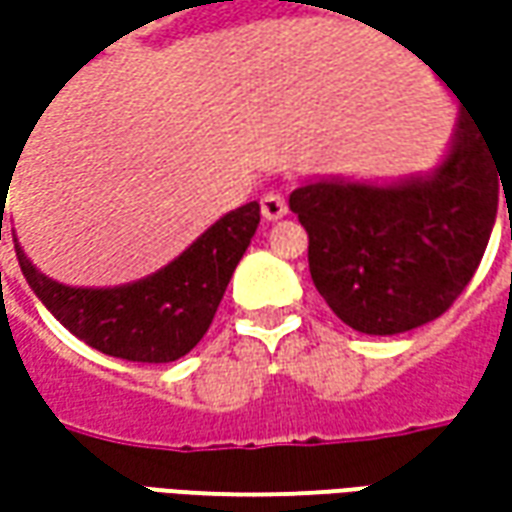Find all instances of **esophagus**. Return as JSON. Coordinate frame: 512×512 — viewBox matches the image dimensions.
I'll use <instances>...</instances> for the list:
<instances>
[{"label": "esophagus", "instance_id": "1", "mask_svg": "<svg viewBox=\"0 0 512 512\" xmlns=\"http://www.w3.org/2000/svg\"><path fill=\"white\" fill-rule=\"evenodd\" d=\"M259 205H262V216H265L267 222H276V219H282L287 213L285 193H279V190H267Z\"/></svg>", "mask_w": 512, "mask_h": 512}]
</instances>
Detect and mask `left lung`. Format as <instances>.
I'll list each match as a JSON object with an SVG mask.
<instances>
[{"mask_svg":"<svg viewBox=\"0 0 512 512\" xmlns=\"http://www.w3.org/2000/svg\"><path fill=\"white\" fill-rule=\"evenodd\" d=\"M462 108L456 145L433 179L316 182L290 193L313 285L359 333L393 336L450 310L482 262L499 199L510 202L512 128Z\"/></svg>","mask_w":512,"mask_h":512,"instance_id":"left-lung-1","label":"left lung"}]
</instances>
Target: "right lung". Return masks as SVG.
Wrapping results in <instances>:
<instances>
[{"label":"right lung","mask_w":512,"mask_h":512,"mask_svg":"<svg viewBox=\"0 0 512 512\" xmlns=\"http://www.w3.org/2000/svg\"><path fill=\"white\" fill-rule=\"evenodd\" d=\"M5 199V187H0V202ZM259 219L262 213L256 202L239 207L219 219L165 270L108 290L50 282L30 265L19 245L16 259L42 305L85 344L128 362H176L207 333Z\"/></svg>","instance_id":"add662e5"}]
</instances>
